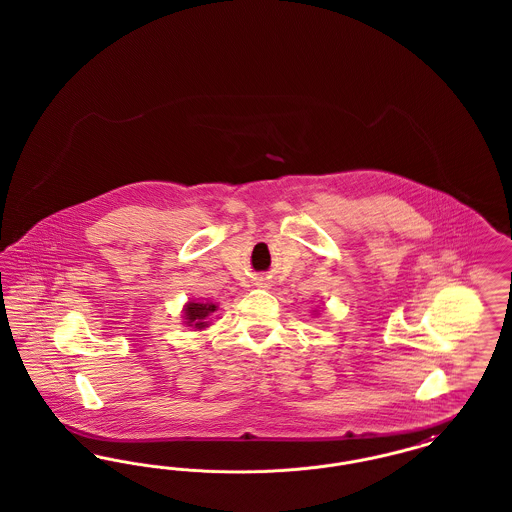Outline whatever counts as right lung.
<instances>
[{"label":"right lung","mask_w":512,"mask_h":512,"mask_svg":"<svg viewBox=\"0 0 512 512\" xmlns=\"http://www.w3.org/2000/svg\"><path fill=\"white\" fill-rule=\"evenodd\" d=\"M217 307L215 305H209V303H188L186 305V320H188V326H195V328H205L207 326V320L211 313H215Z\"/></svg>","instance_id":"1"}]
</instances>
